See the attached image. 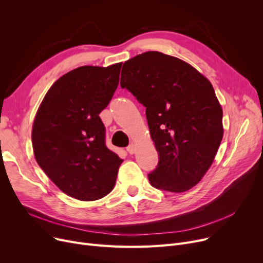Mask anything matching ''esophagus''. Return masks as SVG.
I'll return each instance as SVG.
<instances>
[{
	"label": "esophagus",
	"instance_id": "34e87169",
	"mask_svg": "<svg viewBox=\"0 0 263 263\" xmlns=\"http://www.w3.org/2000/svg\"><path fill=\"white\" fill-rule=\"evenodd\" d=\"M127 151L130 154V155H133L135 153V145L134 144H130L128 147H127Z\"/></svg>",
	"mask_w": 263,
	"mask_h": 263
}]
</instances>
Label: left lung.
Listing matches in <instances>:
<instances>
[{"label":"left lung","mask_w":263,"mask_h":263,"mask_svg":"<svg viewBox=\"0 0 263 263\" xmlns=\"http://www.w3.org/2000/svg\"><path fill=\"white\" fill-rule=\"evenodd\" d=\"M120 86L146 107L159 155L150 184L174 193L196 185L223 139V110L209 80L181 60L149 51L123 64Z\"/></svg>","instance_id":"obj_1"}]
</instances>
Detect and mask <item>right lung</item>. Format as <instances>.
Listing matches in <instances>:
<instances>
[{
	"instance_id": "add662e5",
	"label": "right lung",
	"mask_w": 263,
	"mask_h": 263,
	"mask_svg": "<svg viewBox=\"0 0 263 263\" xmlns=\"http://www.w3.org/2000/svg\"><path fill=\"white\" fill-rule=\"evenodd\" d=\"M121 63L82 66L61 77L46 93L33 124L34 156L68 196L97 200L113 190L122 160L105 145L99 116L118 86Z\"/></svg>"
}]
</instances>
